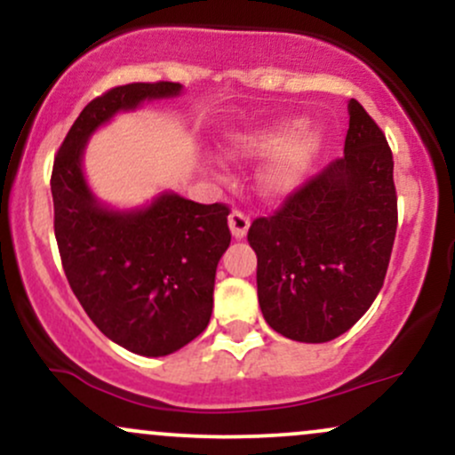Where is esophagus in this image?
<instances>
[{"instance_id":"1","label":"esophagus","mask_w":455,"mask_h":455,"mask_svg":"<svg viewBox=\"0 0 455 455\" xmlns=\"http://www.w3.org/2000/svg\"><path fill=\"white\" fill-rule=\"evenodd\" d=\"M228 227H231V233L235 239H243L250 227V216L245 212L233 210L228 213Z\"/></svg>"}]
</instances>
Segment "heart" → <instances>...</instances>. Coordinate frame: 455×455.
I'll list each match as a JSON object with an SVG mask.
<instances>
[{
	"instance_id": "b5f03b06",
	"label": "heart",
	"mask_w": 455,
	"mask_h": 455,
	"mask_svg": "<svg viewBox=\"0 0 455 455\" xmlns=\"http://www.w3.org/2000/svg\"><path fill=\"white\" fill-rule=\"evenodd\" d=\"M321 148V134L315 128H301L297 122H286L254 132L237 134L233 151L242 156H275L263 169V186L267 192L282 195L304 180L307 166Z\"/></svg>"
}]
</instances>
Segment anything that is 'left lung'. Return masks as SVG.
I'll use <instances>...</instances> for the list:
<instances>
[{
    "instance_id": "left-lung-1",
    "label": "left lung",
    "mask_w": 455,
    "mask_h": 455,
    "mask_svg": "<svg viewBox=\"0 0 455 455\" xmlns=\"http://www.w3.org/2000/svg\"><path fill=\"white\" fill-rule=\"evenodd\" d=\"M344 156L250 224L265 321L297 342L342 336L377 299L387 274L398 196L383 130L348 102Z\"/></svg>"
}]
</instances>
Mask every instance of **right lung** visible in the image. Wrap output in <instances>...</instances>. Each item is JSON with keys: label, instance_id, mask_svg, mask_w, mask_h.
I'll use <instances>...</instances> for the list:
<instances>
[{"label": "right lung", "instance_id": "obj_1", "mask_svg": "<svg viewBox=\"0 0 455 455\" xmlns=\"http://www.w3.org/2000/svg\"><path fill=\"white\" fill-rule=\"evenodd\" d=\"M180 83H128L83 108L55 154V239L72 293L108 340L162 357L205 331L218 260L231 243L224 203L162 195L139 212H108L85 184L87 139L117 111L177 96Z\"/></svg>", "mask_w": 455, "mask_h": 455}]
</instances>
